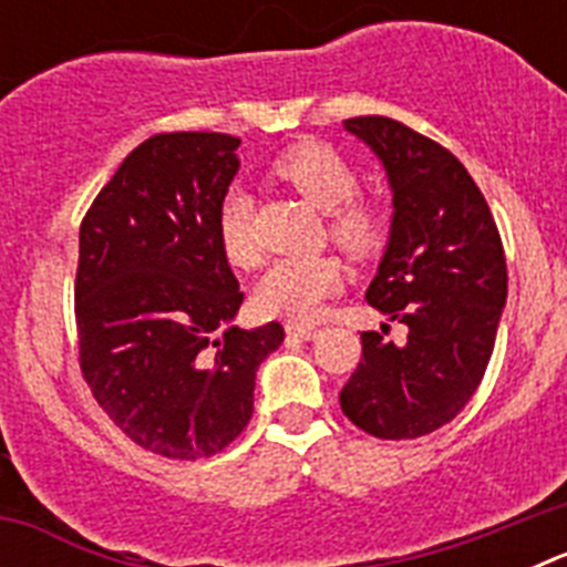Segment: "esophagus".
I'll return each mask as SVG.
<instances>
[{
  "label": "esophagus",
  "instance_id": "obj_1",
  "mask_svg": "<svg viewBox=\"0 0 567 567\" xmlns=\"http://www.w3.org/2000/svg\"><path fill=\"white\" fill-rule=\"evenodd\" d=\"M287 334H289V338L315 340L320 332H318V329H315V327H303V323H287Z\"/></svg>",
  "mask_w": 567,
  "mask_h": 567
}]
</instances>
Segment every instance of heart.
<instances>
[{"label":"heart","instance_id":"obj_1","mask_svg":"<svg viewBox=\"0 0 567 567\" xmlns=\"http://www.w3.org/2000/svg\"><path fill=\"white\" fill-rule=\"evenodd\" d=\"M278 182L289 184L318 209H327L329 238L352 258H365L380 247L385 215L374 198L358 195L354 173L343 155L323 142H298L280 150L269 164ZM215 229L221 249L235 267H252L258 247L249 224V198L229 189L218 204ZM343 289V269L332 255H289L278 258L255 287V309L269 318L309 323L318 318L323 300Z\"/></svg>","mask_w":567,"mask_h":567}]
</instances>
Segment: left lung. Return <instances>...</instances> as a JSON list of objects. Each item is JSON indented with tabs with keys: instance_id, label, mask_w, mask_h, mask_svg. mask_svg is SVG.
Here are the masks:
<instances>
[{
	"instance_id": "1",
	"label": "left lung",
	"mask_w": 567,
	"mask_h": 567,
	"mask_svg": "<svg viewBox=\"0 0 567 567\" xmlns=\"http://www.w3.org/2000/svg\"><path fill=\"white\" fill-rule=\"evenodd\" d=\"M346 130L374 150L394 193L365 300L409 334L400 346L385 338L389 323L360 334L340 409L372 437L414 440L452 423L483 383L508 295L503 240L457 155L385 115H358Z\"/></svg>"
}]
</instances>
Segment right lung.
Returning a JSON list of instances; mask_svg holds the SVG:
<instances>
[{
	"label": "right lung",
	"mask_w": 567,
	"mask_h": 567,
	"mask_svg": "<svg viewBox=\"0 0 567 567\" xmlns=\"http://www.w3.org/2000/svg\"><path fill=\"white\" fill-rule=\"evenodd\" d=\"M240 138L150 135L79 229V365L135 445L169 460L224 452L252 417L255 372L284 327H229L240 309L215 215Z\"/></svg>",
	"instance_id": "obj_1"
}]
</instances>
